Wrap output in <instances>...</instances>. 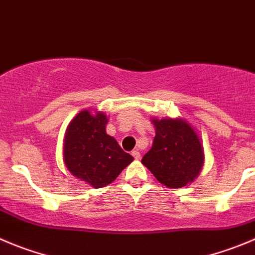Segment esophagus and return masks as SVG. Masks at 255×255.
I'll return each mask as SVG.
<instances>
[{
  "label": "esophagus",
  "mask_w": 255,
  "mask_h": 255,
  "mask_svg": "<svg viewBox=\"0 0 255 255\" xmlns=\"http://www.w3.org/2000/svg\"><path fill=\"white\" fill-rule=\"evenodd\" d=\"M132 156L134 157L135 160H138L139 157H141V152H139L138 149H134V151H132Z\"/></svg>",
  "instance_id": "34e87169"
}]
</instances>
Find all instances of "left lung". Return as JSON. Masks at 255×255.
I'll return each mask as SVG.
<instances>
[{
	"instance_id": "obj_1",
	"label": "left lung",
	"mask_w": 255,
	"mask_h": 255,
	"mask_svg": "<svg viewBox=\"0 0 255 255\" xmlns=\"http://www.w3.org/2000/svg\"><path fill=\"white\" fill-rule=\"evenodd\" d=\"M156 135L142 163L167 187L186 186L199 175L204 149L189 123L182 120H154Z\"/></svg>"
}]
</instances>
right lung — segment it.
<instances>
[{"mask_svg":"<svg viewBox=\"0 0 255 255\" xmlns=\"http://www.w3.org/2000/svg\"><path fill=\"white\" fill-rule=\"evenodd\" d=\"M107 116L83 111L69 125L64 143V161L75 177L95 189L114 181L133 161L118 142L106 133Z\"/></svg>","mask_w":255,"mask_h":255,"instance_id":"1","label":"right lung"}]
</instances>
